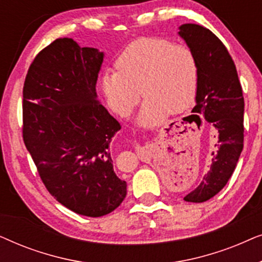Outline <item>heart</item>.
Returning a JSON list of instances; mask_svg holds the SVG:
<instances>
[{
  "label": "heart",
  "mask_w": 262,
  "mask_h": 262,
  "mask_svg": "<svg viewBox=\"0 0 262 262\" xmlns=\"http://www.w3.org/2000/svg\"><path fill=\"white\" fill-rule=\"evenodd\" d=\"M116 68L102 74L100 88L110 108L121 118L130 116L142 93V126L159 124L169 112H184L194 101L198 66L186 46L161 38L138 39L120 53Z\"/></svg>",
  "instance_id": "b5f03b06"
}]
</instances>
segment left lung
I'll list each match as a JSON object with an SVG mask.
<instances>
[{
    "label": "left lung",
    "instance_id": "8db88e82",
    "mask_svg": "<svg viewBox=\"0 0 262 262\" xmlns=\"http://www.w3.org/2000/svg\"><path fill=\"white\" fill-rule=\"evenodd\" d=\"M179 35L198 66V87L192 113L196 124L204 118L213 131L211 164L203 180L185 196L189 203L206 202L227 185L243 149L245 100L234 60L220 39L207 28L184 24Z\"/></svg>",
    "mask_w": 262,
    "mask_h": 262
}]
</instances>
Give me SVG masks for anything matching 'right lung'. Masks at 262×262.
<instances>
[{
	"label": "right lung",
	"mask_w": 262,
	"mask_h": 262,
	"mask_svg": "<svg viewBox=\"0 0 262 262\" xmlns=\"http://www.w3.org/2000/svg\"><path fill=\"white\" fill-rule=\"evenodd\" d=\"M98 49L59 38L32 62L24 84L25 145L45 187L82 216L108 214L126 196L111 142L121 126L98 100Z\"/></svg>",
	"instance_id": "1"
}]
</instances>
